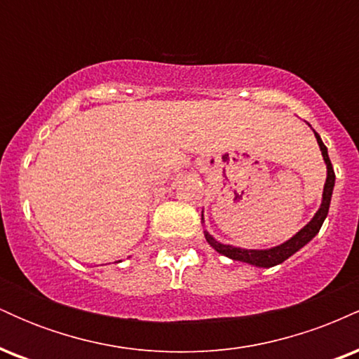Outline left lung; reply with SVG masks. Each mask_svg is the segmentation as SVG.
I'll list each match as a JSON object with an SVG mask.
<instances>
[{"label": "left lung", "mask_w": 359, "mask_h": 359, "mask_svg": "<svg viewBox=\"0 0 359 359\" xmlns=\"http://www.w3.org/2000/svg\"><path fill=\"white\" fill-rule=\"evenodd\" d=\"M314 137L317 140V145H319V148H320V154H323L325 168H327V177H325V184L323 189V201H320L319 209H317V212L312 216V219L309 221L307 224L300 229V231L295 233L290 240L283 241L282 245L271 246V248H265V250H248V248H241V246L226 245V243L217 241L212 234H209L208 229H204L205 241H208L209 245H211L212 248L217 251V253L231 258L233 262L248 263V265L258 266V269H271V266L280 265V263L285 262L287 258H290L292 255L297 253L300 248H304V246H306L317 233H319L320 226H323L324 219L327 217L329 205H331V197H332V191H334L336 175H334V168H332L331 160H329L327 148H325L323 140H320L319 135H317V131H314ZM201 221H203V224H204V211H203V214H201Z\"/></svg>", "instance_id": "left-lung-1"}]
</instances>
